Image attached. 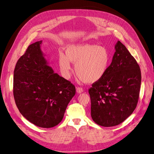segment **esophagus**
I'll return each mask as SVG.
<instances>
[{
    "label": "esophagus",
    "instance_id": "1",
    "mask_svg": "<svg viewBox=\"0 0 154 154\" xmlns=\"http://www.w3.org/2000/svg\"><path fill=\"white\" fill-rule=\"evenodd\" d=\"M76 91L78 94H81L82 92H83L84 90H83V88H81V87H77V89H76Z\"/></svg>",
    "mask_w": 154,
    "mask_h": 154
}]
</instances>
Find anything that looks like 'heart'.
<instances>
[{
	"label": "heart",
	"instance_id": "b5f03b06",
	"mask_svg": "<svg viewBox=\"0 0 154 154\" xmlns=\"http://www.w3.org/2000/svg\"><path fill=\"white\" fill-rule=\"evenodd\" d=\"M66 54L60 53L59 64L61 74L66 79L71 75V62L75 63L76 74L87 84L98 82L106 74L109 67L110 54L103 46L69 44L66 47Z\"/></svg>",
	"mask_w": 154,
	"mask_h": 154
}]
</instances>
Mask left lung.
<instances>
[{"label":"left lung","mask_w":154,"mask_h":154,"mask_svg":"<svg viewBox=\"0 0 154 154\" xmlns=\"http://www.w3.org/2000/svg\"><path fill=\"white\" fill-rule=\"evenodd\" d=\"M112 63L103 77L88 90L91 117L103 127L116 126L130 116L138 102L140 67L125 46L118 41Z\"/></svg>","instance_id":"8db88e82"}]
</instances>
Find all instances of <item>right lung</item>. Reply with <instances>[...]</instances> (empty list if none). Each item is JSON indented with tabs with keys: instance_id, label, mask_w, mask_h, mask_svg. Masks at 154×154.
Masks as SVG:
<instances>
[{
	"instance_id": "add662e5",
	"label": "right lung",
	"mask_w": 154,
	"mask_h": 154,
	"mask_svg": "<svg viewBox=\"0 0 154 154\" xmlns=\"http://www.w3.org/2000/svg\"><path fill=\"white\" fill-rule=\"evenodd\" d=\"M42 40L30 45L14 72V97L20 114L42 128L58 125L75 87L55 73L41 50Z\"/></svg>"
}]
</instances>
